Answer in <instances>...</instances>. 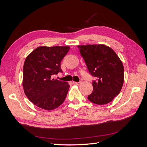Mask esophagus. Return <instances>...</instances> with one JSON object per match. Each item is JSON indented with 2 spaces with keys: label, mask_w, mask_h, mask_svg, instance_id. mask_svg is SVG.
<instances>
[{
  "label": "esophagus",
  "mask_w": 147,
  "mask_h": 147,
  "mask_svg": "<svg viewBox=\"0 0 147 147\" xmlns=\"http://www.w3.org/2000/svg\"><path fill=\"white\" fill-rule=\"evenodd\" d=\"M73 83H74V84H75V85H78V86H79L80 84H82V82H73Z\"/></svg>",
  "instance_id": "1"
}]
</instances>
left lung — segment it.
Instances as JSON below:
<instances>
[{
    "instance_id": "obj_1",
    "label": "left lung",
    "mask_w": 147,
    "mask_h": 147,
    "mask_svg": "<svg viewBox=\"0 0 147 147\" xmlns=\"http://www.w3.org/2000/svg\"><path fill=\"white\" fill-rule=\"evenodd\" d=\"M89 72L97 80L92 83L93 91L88 99L97 105L112 101L121 90L124 67L118 55L103 44L78 45Z\"/></svg>"
}]
</instances>
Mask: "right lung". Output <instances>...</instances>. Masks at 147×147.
Segmentation results:
<instances>
[{"instance_id": "right-lung-1", "label": "right lung", "mask_w": 147, "mask_h": 147, "mask_svg": "<svg viewBox=\"0 0 147 147\" xmlns=\"http://www.w3.org/2000/svg\"><path fill=\"white\" fill-rule=\"evenodd\" d=\"M69 50V46H42L26 57L23 66V90L30 101L38 107L53 110L65 100L69 84L53 76L62 72L61 62Z\"/></svg>"}]
</instances>
